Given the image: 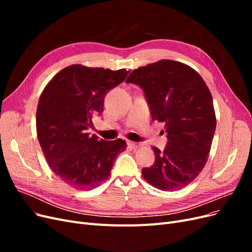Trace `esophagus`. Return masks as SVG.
Returning a JSON list of instances; mask_svg holds the SVG:
<instances>
[{
    "mask_svg": "<svg viewBox=\"0 0 252 252\" xmlns=\"http://www.w3.org/2000/svg\"><path fill=\"white\" fill-rule=\"evenodd\" d=\"M128 146H130L131 148H138L140 147V143H135V142H131V141H128Z\"/></svg>",
    "mask_w": 252,
    "mask_h": 252,
    "instance_id": "1",
    "label": "esophagus"
}]
</instances>
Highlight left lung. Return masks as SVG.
<instances>
[{
	"mask_svg": "<svg viewBox=\"0 0 252 252\" xmlns=\"http://www.w3.org/2000/svg\"><path fill=\"white\" fill-rule=\"evenodd\" d=\"M126 83L143 91L154 121L164 122L167 145L152 147L156 161L142 169L150 185L171 191L187 186L207 162L217 121L210 91L201 75L171 60L133 70Z\"/></svg>",
	"mask_w": 252,
	"mask_h": 252,
	"instance_id": "8db88e82",
	"label": "left lung"
}]
</instances>
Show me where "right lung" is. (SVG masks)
Masks as SVG:
<instances>
[{"label":"right lung","mask_w":252,"mask_h":252,"mask_svg":"<svg viewBox=\"0 0 252 252\" xmlns=\"http://www.w3.org/2000/svg\"><path fill=\"white\" fill-rule=\"evenodd\" d=\"M129 71L71 65L58 72L40 96L36 133L52 171L67 185L88 190L107 180L124 140L105 141L87 132L101 116L104 98Z\"/></svg>","instance_id":"1"}]
</instances>
